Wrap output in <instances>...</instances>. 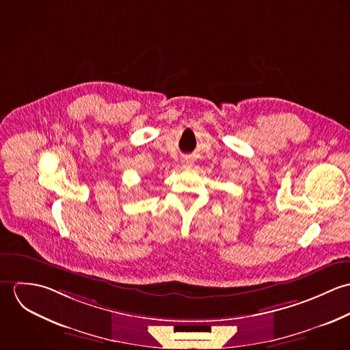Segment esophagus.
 <instances>
[{
    "label": "esophagus",
    "instance_id": "esophagus-1",
    "mask_svg": "<svg viewBox=\"0 0 350 350\" xmlns=\"http://www.w3.org/2000/svg\"><path fill=\"white\" fill-rule=\"evenodd\" d=\"M190 165H191V161H190V160H186V161H185V167H190Z\"/></svg>",
    "mask_w": 350,
    "mask_h": 350
}]
</instances>
